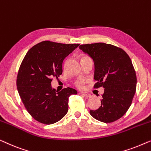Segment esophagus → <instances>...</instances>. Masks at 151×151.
I'll use <instances>...</instances> for the list:
<instances>
[{
  "label": "esophagus",
  "mask_w": 151,
  "mask_h": 151,
  "mask_svg": "<svg viewBox=\"0 0 151 151\" xmlns=\"http://www.w3.org/2000/svg\"><path fill=\"white\" fill-rule=\"evenodd\" d=\"M82 96H83L86 97V98H90V97H92V95L90 94H88V93H83Z\"/></svg>",
  "instance_id": "34e87169"
}]
</instances>
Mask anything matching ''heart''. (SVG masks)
<instances>
[{
  "label": "heart",
  "instance_id": "obj_1",
  "mask_svg": "<svg viewBox=\"0 0 151 151\" xmlns=\"http://www.w3.org/2000/svg\"><path fill=\"white\" fill-rule=\"evenodd\" d=\"M89 58H90V57L88 56H83L81 57V61L84 60V59H89ZM85 84H86V81L81 79V80L76 81L75 83V86L77 88L80 89V90H82V89H83L85 88Z\"/></svg>",
  "mask_w": 151,
  "mask_h": 151
}]
</instances>
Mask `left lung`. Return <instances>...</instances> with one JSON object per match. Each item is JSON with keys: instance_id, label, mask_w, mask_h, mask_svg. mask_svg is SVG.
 <instances>
[{"instance_id": "obj_1", "label": "left lung", "mask_w": 151, "mask_h": 151, "mask_svg": "<svg viewBox=\"0 0 151 151\" xmlns=\"http://www.w3.org/2000/svg\"><path fill=\"white\" fill-rule=\"evenodd\" d=\"M79 48L94 63V87L103 86L102 105L90 115L103 122H114L127 111L136 90L137 78L130 57L111 44H83Z\"/></svg>"}]
</instances>
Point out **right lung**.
Returning a JSON list of instances; mask_svg holds the SVG:
<instances>
[{"instance_id": "right-lung-1", "label": "right lung", "mask_w": 151, "mask_h": 151, "mask_svg": "<svg viewBox=\"0 0 151 151\" xmlns=\"http://www.w3.org/2000/svg\"><path fill=\"white\" fill-rule=\"evenodd\" d=\"M79 46L44 41L27 52L17 76V88L24 107L38 122L51 124L64 117L68 110V98L75 89L61 92L51 87L52 78L62 74L64 59Z\"/></svg>"}]
</instances>
